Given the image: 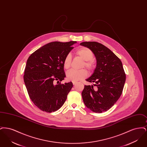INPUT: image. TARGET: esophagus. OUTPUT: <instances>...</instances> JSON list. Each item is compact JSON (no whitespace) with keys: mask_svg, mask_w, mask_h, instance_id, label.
Returning <instances> with one entry per match:
<instances>
[{"mask_svg":"<svg viewBox=\"0 0 147 147\" xmlns=\"http://www.w3.org/2000/svg\"><path fill=\"white\" fill-rule=\"evenodd\" d=\"M73 84H74V85H75V84H76V82H75L74 81H73Z\"/></svg>","mask_w":147,"mask_h":147,"instance_id":"1","label":"esophagus"}]
</instances>
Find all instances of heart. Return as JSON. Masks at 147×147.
Masks as SVG:
<instances>
[{
  "instance_id": "1",
  "label": "heart",
  "mask_w": 147,
  "mask_h": 147,
  "mask_svg": "<svg viewBox=\"0 0 147 147\" xmlns=\"http://www.w3.org/2000/svg\"><path fill=\"white\" fill-rule=\"evenodd\" d=\"M76 55L85 61L82 67H84L85 66V67L88 69H90L91 67L94 66V61L93 59H92L93 57V55L90 50L87 49L82 48L77 51ZM71 56L68 55L65 60L64 67L67 70H68L70 68L71 65ZM86 74V71L84 70H80L79 71H70L68 73L67 76L70 79L76 81L78 80L80 78L85 77Z\"/></svg>"
}]
</instances>
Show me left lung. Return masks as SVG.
Instances as JSON below:
<instances>
[{
	"instance_id": "left-lung-1",
	"label": "left lung",
	"mask_w": 147,
	"mask_h": 147,
	"mask_svg": "<svg viewBox=\"0 0 147 147\" xmlns=\"http://www.w3.org/2000/svg\"><path fill=\"white\" fill-rule=\"evenodd\" d=\"M93 52L96 59V67L91 77L86 79L95 83L85 85L82 95L84 104L92 111L101 113L110 109L119 100L126 81L122 63L110 49L96 42L80 43Z\"/></svg>"
}]
</instances>
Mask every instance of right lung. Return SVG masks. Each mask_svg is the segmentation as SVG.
<instances>
[{
	"mask_svg": "<svg viewBox=\"0 0 147 147\" xmlns=\"http://www.w3.org/2000/svg\"><path fill=\"white\" fill-rule=\"evenodd\" d=\"M76 41L49 43L28 57L24 80L32 101L42 111H56L65 102L72 82L55 84L64 80L65 60ZM59 82V81L57 83Z\"/></svg>",
	"mask_w": 147,
	"mask_h": 147,
	"instance_id": "1",
	"label": "right lung"
}]
</instances>
